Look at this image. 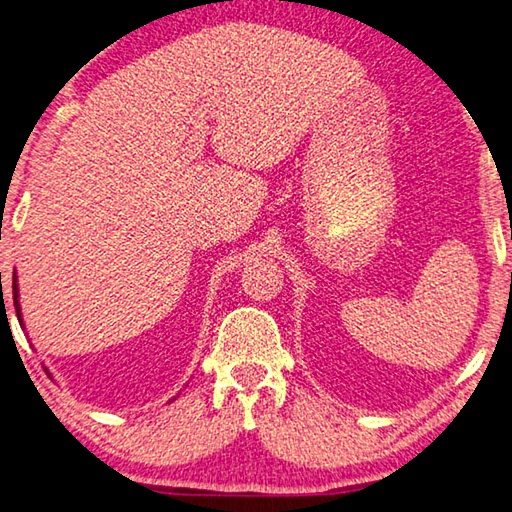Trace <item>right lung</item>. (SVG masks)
Here are the masks:
<instances>
[{"label": "right lung", "mask_w": 512, "mask_h": 512, "mask_svg": "<svg viewBox=\"0 0 512 512\" xmlns=\"http://www.w3.org/2000/svg\"><path fill=\"white\" fill-rule=\"evenodd\" d=\"M13 300H15V311H17V318H20V324H22V313H20V300H17V277H13Z\"/></svg>", "instance_id": "add662e5"}]
</instances>
